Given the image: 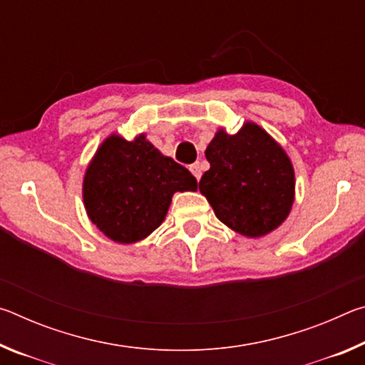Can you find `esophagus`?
<instances>
[{"mask_svg": "<svg viewBox=\"0 0 365 365\" xmlns=\"http://www.w3.org/2000/svg\"><path fill=\"white\" fill-rule=\"evenodd\" d=\"M190 172H191V174H193V175L196 177V180H200V178H201V174H202V172H201V165H200V163H195V164H191V165H190Z\"/></svg>", "mask_w": 365, "mask_h": 365, "instance_id": "34e87169", "label": "esophagus"}]
</instances>
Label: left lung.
Returning <instances> with one entry per match:
<instances>
[{
    "label": "left lung",
    "instance_id": "8db88e82",
    "mask_svg": "<svg viewBox=\"0 0 365 365\" xmlns=\"http://www.w3.org/2000/svg\"><path fill=\"white\" fill-rule=\"evenodd\" d=\"M211 169L200 180L220 222L259 238L288 217L294 201V169L285 150L255 122L228 135L224 128L206 148Z\"/></svg>",
    "mask_w": 365,
    "mask_h": 365
}]
</instances>
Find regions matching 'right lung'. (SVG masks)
I'll use <instances>...</instances> for the list:
<instances>
[{
	"label": "right lung",
	"instance_id": "obj_1",
	"mask_svg": "<svg viewBox=\"0 0 365 365\" xmlns=\"http://www.w3.org/2000/svg\"><path fill=\"white\" fill-rule=\"evenodd\" d=\"M196 188V178L163 156L143 133L132 141L110 135L86 168L83 205L108 238L130 245L163 224L175 191Z\"/></svg>",
	"mask_w": 365,
	"mask_h": 365
}]
</instances>
